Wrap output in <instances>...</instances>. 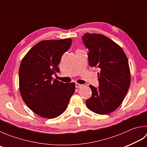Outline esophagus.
<instances>
[{"label": "esophagus", "mask_w": 147, "mask_h": 147, "mask_svg": "<svg viewBox=\"0 0 147 147\" xmlns=\"http://www.w3.org/2000/svg\"><path fill=\"white\" fill-rule=\"evenodd\" d=\"M82 86V84H80L79 83H76V87L77 88H80Z\"/></svg>", "instance_id": "1"}]
</instances>
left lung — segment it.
Here are the masks:
<instances>
[{"mask_svg":"<svg viewBox=\"0 0 147 147\" xmlns=\"http://www.w3.org/2000/svg\"><path fill=\"white\" fill-rule=\"evenodd\" d=\"M82 41L90 51L89 65L100 70L99 86L90 85L92 95L86 104L96 114H109L120 106L129 90L131 72L128 59L118 44L102 34L86 32Z\"/></svg>","mask_w":147,"mask_h":147,"instance_id":"1","label":"left lung"}]
</instances>
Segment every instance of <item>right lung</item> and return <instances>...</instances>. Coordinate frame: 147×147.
Returning a JSON list of instances; mask_svg holds the SVG:
<instances>
[{"label":"right lung","mask_w":147,"mask_h":147,"mask_svg":"<svg viewBox=\"0 0 147 147\" xmlns=\"http://www.w3.org/2000/svg\"><path fill=\"white\" fill-rule=\"evenodd\" d=\"M71 39L43 40L30 49L19 68V88L22 99L33 112L45 118L59 117L66 110L75 92V83L53 79L59 72L61 57Z\"/></svg>","instance_id":"1"}]
</instances>
